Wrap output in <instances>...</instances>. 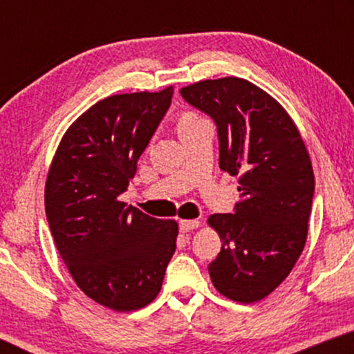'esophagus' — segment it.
I'll list each match as a JSON object with an SVG mask.
<instances>
[{
    "instance_id": "esophagus-1",
    "label": "esophagus",
    "mask_w": 354,
    "mask_h": 354,
    "mask_svg": "<svg viewBox=\"0 0 354 354\" xmlns=\"http://www.w3.org/2000/svg\"><path fill=\"white\" fill-rule=\"evenodd\" d=\"M200 227V221H180L178 222V229H180V232H183V234H187V232H192L195 230Z\"/></svg>"
}]
</instances>
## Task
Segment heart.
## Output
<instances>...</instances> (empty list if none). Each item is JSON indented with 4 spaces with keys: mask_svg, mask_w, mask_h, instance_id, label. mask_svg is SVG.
<instances>
[{
    "mask_svg": "<svg viewBox=\"0 0 354 354\" xmlns=\"http://www.w3.org/2000/svg\"><path fill=\"white\" fill-rule=\"evenodd\" d=\"M200 120H201V118H198V115H195V114H183L180 120H178V129L187 127V125H193V124L200 122Z\"/></svg>",
    "mask_w": 354,
    "mask_h": 354,
    "instance_id": "b5f03b06",
    "label": "heart"
}]
</instances>
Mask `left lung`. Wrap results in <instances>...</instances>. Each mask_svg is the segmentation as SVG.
<instances>
[{
	"label": "left lung",
	"mask_w": 354,
	"mask_h": 354,
	"mask_svg": "<svg viewBox=\"0 0 354 354\" xmlns=\"http://www.w3.org/2000/svg\"><path fill=\"white\" fill-rule=\"evenodd\" d=\"M182 98L214 120L219 167L240 176L243 200L214 214L222 248L209 263L217 292L254 303L279 287L306 243L314 176L301 137L285 109L239 77L198 82Z\"/></svg>",
	"instance_id": "8db88e82"
}]
</instances>
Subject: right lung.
I'll list each match as a JSON object with an SVG mask.
<instances>
[{"mask_svg": "<svg viewBox=\"0 0 354 354\" xmlns=\"http://www.w3.org/2000/svg\"><path fill=\"white\" fill-rule=\"evenodd\" d=\"M174 88L114 95L80 115L48 172L45 211L56 248L86 297L114 311L147 306L176 251L177 222L119 201Z\"/></svg>", "mask_w": 354, "mask_h": 354, "instance_id": "add662e5", "label": "right lung"}]
</instances>
